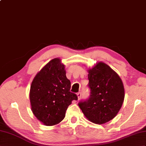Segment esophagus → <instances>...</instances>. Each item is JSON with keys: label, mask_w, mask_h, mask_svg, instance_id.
I'll return each mask as SVG.
<instances>
[{"label": "esophagus", "mask_w": 146, "mask_h": 146, "mask_svg": "<svg viewBox=\"0 0 146 146\" xmlns=\"http://www.w3.org/2000/svg\"><path fill=\"white\" fill-rule=\"evenodd\" d=\"M77 97H78V100H80V97H81V95H82L81 92H79V93H77Z\"/></svg>", "instance_id": "esophagus-1"}]
</instances>
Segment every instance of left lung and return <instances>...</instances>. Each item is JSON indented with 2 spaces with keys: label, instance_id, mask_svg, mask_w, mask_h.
I'll return each mask as SVG.
<instances>
[{
  "label": "left lung",
  "instance_id": "obj_1",
  "mask_svg": "<svg viewBox=\"0 0 146 146\" xmlns=\"http://www.w3.org/2000/svg\"><path fill=\"white\" fill-rule=\"evenodd\" d=\"M88 86L90 95L79 106L91 122L102 124L118 114L124 98V89L121 78L105 63L99 62L88 70Z\"/></svg>",
  "mask_w": 146,
  "mask_h": 146
}]
</instances>
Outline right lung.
I'll return each mask as SVG.
<instances>
[{
  "mask_svg": "<svg viewBox=\"0 0 146 146\" xmlns=\"http://www.w3.org/2000/svg\"><path fill=\"white\" fill-rule=\"evenodd\" d=\"M54 58L42 67L32 82L30 100L31 111L46 126L58 124L76 94L70 92V82L66 76L64 65Z\"/></svg>",
  "mask_w": 146,
  "mask_h": 146,
  "instance_id": "obj_1",
  "label": "right lung"
}]
</instances>
